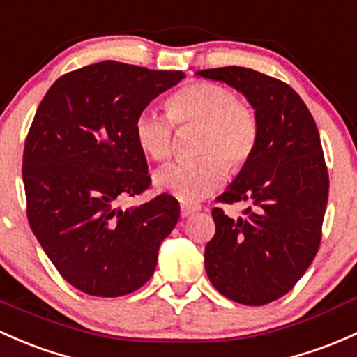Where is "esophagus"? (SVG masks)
<instances>
[{
	"label": "esophagus",
	"mask_w": 357,
	"mask_h": 357,
	"mask_svg": "<svg viewBox=\"0 0 357 357\" xmlns=\"http://www.w3.org/2000/svg\"><path fill=\"white\" fill-rule=\"evenodd\" d=\"M195 212H198V207H193V205H181V217H190L193 215Z\"/></svg>",
	"instance_id": "34e87169"
}]
</instances>
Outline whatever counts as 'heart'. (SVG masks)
Listing matches in <instances>:
<instances>
[{"instance_id":"obj_1","label":"heart","mask_w":357,"mask_h":357,"mask_svg":"<svg viewBox=\"0 0 357 357\" xmlns=\"http://www.w3.org/2000/svg\"><path fill=\"white\" fill-rule=\"evenodd\" d=\"M167 116L153 109L138 112L133 135L138 149L149 159L166 160L172 152V125H197L195 152L204 153L193 160L174 162L159 169L153 185L185 204L208 197L227 178V166L239 171L250 162L260 137L255 111L239 102L226 85L213 82H191L167 99Z\"/></svg>"}]
</instances>
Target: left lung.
<instances>
[{"label": "left lung", "instance_id": "8db88e82", "mask_svg": "<svg viewBox=\"0 0 357 357\" xmlns=\"http://www.w3.org/2000/svg\"><path fill=\"white\" fill-rule=\"evenodd\" d=\"M197 75L241 92L260 125L253 157L217 198L246 202L245 217L212 210L215 234L205 246V270L232 301L268 305L296 286L320 248L328 200L320 133L301 97L277 78L241 66Z\"/></svg>", "mask_w": 357, "mask_h": 357}]
</instances>
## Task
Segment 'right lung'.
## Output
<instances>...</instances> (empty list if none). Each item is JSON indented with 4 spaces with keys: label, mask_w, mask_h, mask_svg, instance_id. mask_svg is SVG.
Returning <instances> with one entry per match:
<instances>
[{
    "label": "right lung",
    "mask_w": 357,
    "mask_h": 357,
    "mask_svg": "<svg viewBox=\"0 0 357 357\" xmlns=\"http://www.w3.org/2000/svg\"><path fill=\"white\" fill-rule=\"evenodd\" d=\"M183 78L100 61L59 77L37 107L22 167L29 224L63 279L85 294L140 289L178 224L171 195L125 210L118 202L150 186L135 118Z\"/></svg>",
    "instance_id": "1"
}]
</instances>
